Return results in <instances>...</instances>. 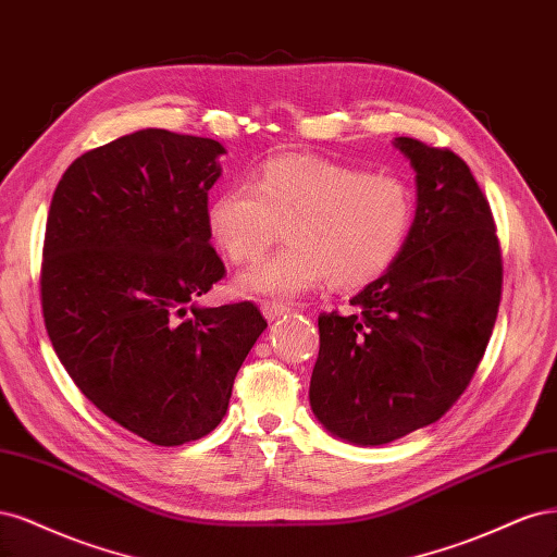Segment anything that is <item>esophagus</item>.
I'll use <instances>...</instances> for the list:
<instances>
[{
  "mask_svg": "<svg viewBox=\"0 0 557 557\" xmlns=\"http://www.w3.org/2000/svg\"><path fill=\"white\" fill-rule=\"evenodd\" d=\"M261 312L268 321H275L284 314H289V308H286V305H280V302H268L265 300V302H261Z\"/></svg>",
  "mask_w": 557,
  "mask_h": 557,
  "instance_id": "esophagus-1",
  "label": "esophagus"
}]
</instances>
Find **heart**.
Instances as JSON below:
<instances>
[{"instance_id": "b5f03b06", "label": "heart", "mask_w": 557, "mask_h": 557, "mask_svg": "<svg viewBox=\"0 0 557 557\" xmlns=\"http://www.w3.org/2000/svg\"><path fill=\"white\" fill-rule=\"evenodd\" d=\"M414 224V191L396 175L312 157H282L257 183L222 189L208 226L231 261L252 263L286 226L289 245L238 277L245 296L298 298L331 280L356 289L386 273Z\"/></svg>"}]
</instances>
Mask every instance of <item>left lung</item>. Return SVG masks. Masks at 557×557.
Masks as SVG:
<instances>
[{
	"label": "left lung",
	"mask_w": 557,
	"mask_h": 557,
	"mask_svg": "<svg viewBox=\"0 0 557 557\" xmlns=\"http://www.w3.org/2000/svg\"><path fill=\"white\" fill-rule=\"evenodd\" d=\"M417 171L400 257L349 302L319 314L310 405L331 435L380 446L442 419L468 388L497 319L502 255L470 166L446 148L393 140Z\"/></svg>",
	"instance_id": "1"
}]
</instances>
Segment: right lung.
<instances>
[{
  "instance_id": "obj_1",
  "label": "right lung",
  "mask_w": 557,
  "mask_h": 557,
  "mask_svg": "<svg viewBox=\"0 0 557 557\" xmlns=\"http://www.w3.org/2000/svg\"><path fill=\"white\" fill-rule=\"evenodd\" d=\"M222 143L140 129L81 154L52 194L41 308L71 380L157 446L201 440L268 326L255 302L201 308L224 277L208 191Z\"/></svg>"
}]
</instances>
